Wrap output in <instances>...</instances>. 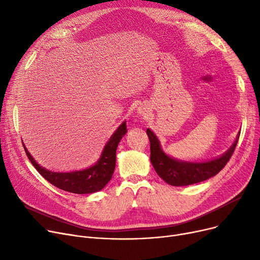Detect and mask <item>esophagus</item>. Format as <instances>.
<instances>
[{
	"label": "esophagus",
	"instance_id": "esophagus-1",
	"mask_svg": "<svg viewBox=\"0 0 260 260\" xmlns=\"http://www.w3.org/2000/svg\"><path fill=\"white\" fill-rule=\"evenodd\" d=\"M139 112H140V114H141V113H142V114H144V109H142V108H141V109H139Z\"/></svg>",
	"mask_w": 260,
	"mask_h": 260
}]
</instances>
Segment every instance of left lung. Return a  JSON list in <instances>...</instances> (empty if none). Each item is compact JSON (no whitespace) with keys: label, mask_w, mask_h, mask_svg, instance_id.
Listing matches in <instances>:
<instances>
[{"label":"left lung","mask_w":260,"mask_h":260,"mask_svg":"<svg viewBox=\"0 0 260 260\" xmlns=\"http://www.w3.org/2000/svg\"><path fill=\"white\" fill-rule=\"evenodd\" d=\"M146 134L151 143V162L157 174L167 183L174 186H185L207 180L217 175L224 167L233 155L238 139L231 146L229 151L221 157L201 163L177 161L162 152L160 143L155 134L147 128Z\"/></svg>","instance_id":"left-lung-1"}]
</instances>
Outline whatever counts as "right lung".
Returning a JSON list of instances; mask_svg holds the SVG:
<instances>
[{
	"instance_id": "obj_1",
	"label": "right lung",
	"mask_w": 260,
	"mask_h": 260,
	"mask_svg": "<svg viewBox=\"0 0 260 260\" xmlns=\"http://www.w3.org/2000/svg\"><path fill=\"white\" fill-rule=\"evenodd\" d=\"M126 132L125 122H123L105 145L100 160L93 167L72 173H54L45 170L35 161L24 144L23 146L35 169L52 185L74 194H90L102 189L112 179L116 167L117 146Z\"/></svg>"
}]
</instances>
